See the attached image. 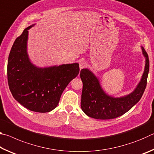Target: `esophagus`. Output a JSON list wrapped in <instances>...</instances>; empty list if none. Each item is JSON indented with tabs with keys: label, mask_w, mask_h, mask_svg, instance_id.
Returning <instances> with one entry per match:
<instances>
[{
	"label": "esophagus",
	"mask_w": 154,
	"mask_h": 154,
	"mask_svg": "<svg viewBox=\"0 0 154 154\" xmlns=\"http://www.w3.org/2000/svg\"><path fill=\"white\" fill-rule=\"evenodd\" d=\"M85 66H86V62H85L84 60H82L79 62V69H82L84 68Z\"/></svg>",
	"instance_id": "obj_1"
}]
</instances>
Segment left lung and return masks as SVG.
<instances>
[{
	"mask_svg": "<svg viewBox=\"0 0 154 154\" xmlns=\"http://www.w3.org/2000/svg\"><path fill=\"white\" fill-rule=\"evenodd\" d=\"M145 59V69L141 79L132 92L120 97L106 94L100 85L99 78L90 69L81 70L83 82L81 107L85 115L98 119H109L121 116L139 102L144 93L149 70V61L147 52L141 46Z\"/></svg>",
	"mask_w": 154,
	"mask_h": 154,
	"instance_id": "1",
	"label": "left lung"
}]
</instances>
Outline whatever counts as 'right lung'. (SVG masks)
<instances>
[{
	"mask_svg": "<svg viewBox=\"0 0 154 154\" xmlns=\"http://www.w3.org/2000/svg\"><path fill=\"white\" fill-rule=\"evenodd\" d=\"M25 28L15 39L7 64V78L14 98L29 110L47 113L58 105L61 95L71 81L79 72L76 63L38 67L28 54V30Z\"/></svg>",
	"mask_w": 154,
	"mask_h": 154,
	"instance_id": "right-lung-1",
	"label": "right lung"
}]
</instances>
